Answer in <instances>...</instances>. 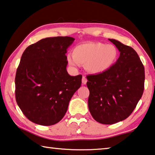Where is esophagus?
I'll list each match as a JSON object with an SVG mask.
<instances>
[{"mask_svg": "<svg viewBox=\"0 0 155 155\" xmlns=\"http://www.w3.org/2000/svg\"><path fill=\"white\" fill-rule=\"evenodd\" d=\"M87 78H85V77H83V78H82V83H83V84L85 85L87 83Z\"/></svg>", "mask_w": 155, "mask_h": 155, "instance_id": "1", "label": "esophagus"}]
</instances>
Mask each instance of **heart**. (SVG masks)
I'll list each match as a JSON object with an SVG mask.
<instances>
[{"instance_id": "obj_1", "label": "heart", "mask_w": 155, "mask_h": 155, "mask_svg": "<svg viewBox=\"0 0 155 155\" xmlns=\"http://www.w3.org/2000/svg\"><path fill=\"white\" fill-rule=\"evenodd\" d=\"M119 51L112 44L101 42L84 43L74 48L72 55L68 54L67 60L74 68L85 65L88 72L97 74L107 72L117 63Z\"/></svg>"}]
</instances>
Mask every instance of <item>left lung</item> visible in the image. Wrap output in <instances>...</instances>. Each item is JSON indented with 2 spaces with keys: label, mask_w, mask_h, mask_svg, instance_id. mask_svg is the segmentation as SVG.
<instances>
[{
  "label": "left lung",
  "mask_w": 155,
  "mask_h": 155,
  "mask_svg": "<svg viewBox=\"0 0 155 155\" xmlns=\"http://www.w3.org/2000/svg\"><path fill=\"white\" fill-rule=\"evenodd\" d=\"M120 51L117 63L107 72L87 76L88 107L94 119L114 124L127 119L136 107L144 90L145 70L133 48L109 39Z\"/></svg>",
  "instance_id": "obj_1"
}]
</instances>
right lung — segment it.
I'll use <instances>...</instances> for the list:
<instances>
[{
    "label": "right lung",
    "instance_id": "add662e5",
    "mask_svg": "<svg viewBox=\"0 0 155 155\" xmlns=\"http://www.w3.org/2000/svg\"><path fill=\"white\" fill-rule=\"evenodd\" d=\"M75 39L56 36L41 39L22 54L15 77L17 104L29 121L41 126L59 122L69 102L81 85L82 75L67 72V49Z\"/></svg>",
    "mask_w": 155,
    "mask_h": 155
}]
</instances>
